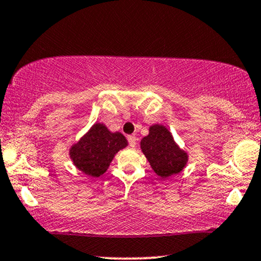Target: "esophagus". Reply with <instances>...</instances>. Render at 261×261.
<instances>
[{"mask_svg": "<svg viewBox=\"0 0 261 261\" xmlns=\"http://www.w3.org/2000/svg\"><path fill=\"white\" fill-rule=\"evenodd\" d=\"M127 141H128V144H130L131 147H135V145H136L137 138H136V136H127Z\"/></svg>", "mask_w": 261, "mask_h": 261, "instance_id": "esophagus-1", "label": "esophagus"}]
</instances>
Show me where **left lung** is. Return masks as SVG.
<instances>
[{"mask_svg": "<svg viewBox=\"0 0 261 261\" xmlns=\"http://www.w3.org/2000/svg\"><path fill=\"white\" fill-rule=\"evenodd\" d=\"M141 148L151 168L161 178L181 172L187 162L185 151L180 150L171 133L162 125H152L149 135L141 141Z\"/></svg>", "mask_w": 261, "mask_h": 261, "instance_id": "8db88e82", "label": "left lung"}]
</instances>
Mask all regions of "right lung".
I'll return each mask as SVG.
<instances>
[{
    "instance_id": "1",
    "label": "right lung",
    "mask_w": 261,
    "mask_h": 261,
    "mask_svg": "<svg viewBox=\"0 0 261 261\" xmlns=\"http://www.w3.org/2000/svg\"><path fill=\"white\" fill-rule=\"evenodd\" d=\"M127 145L119 133H110L102 124H95L70 150L74 165L85 174L98 178L109 168L116 152Z\"/></svg>"
}]
</instances>
